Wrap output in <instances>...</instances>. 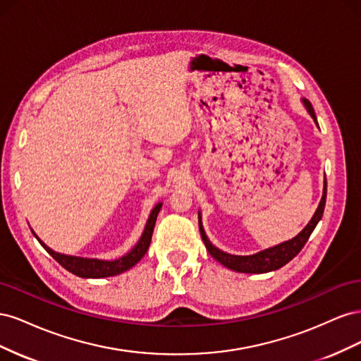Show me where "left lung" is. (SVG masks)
I'll list each match as a JSON object with an SVG mask.
<instances>
[{
	"label": "left lung",
	"mask_w": 361,
	"mask_h": 361,
	"mask_svg": "<svg viewBox=\"0 0 361 361\" xmlns=\"http://www.w3.org/2000/svg\"><path fill=\"white\" fill-rule=\"evenodd\" d=\"M302 105L305 106V110L312 116L313 122L316 123V126L319 128L318 125V118H316L314 110L312 104L307 99H301ZM325 199H326V180L324 179V190H322V199L318 204V209L314 211L313 216L310 218V221L307 223L302 231L289 241H285L281 244H277L274 247H269L267 250H262L256 255H250V256H238V255H231L226 253V251L216 248L211 241L209 238L206 236L204 228L202 224V212L199 211V228H200V235L204 243L206 250L209 251V255L220 262L221 265H224L228 269H233L236 272H245V274H264V272H269V271H276L281 267H285L288 262H290L295 256H297L301 248L304 247V244L307 243V239L310 238L312 232L314 231L316 224L319 223V220L322 218L324 214V207H325Z\"/></svg>",
	"instance_id": "left-lung-1"
}]
</instances>
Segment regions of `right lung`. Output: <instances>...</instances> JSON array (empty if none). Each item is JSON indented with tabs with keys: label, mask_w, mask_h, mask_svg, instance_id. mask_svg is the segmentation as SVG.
I'll use <instances>...</instances> for the list:
<instances>
[{
	"label": "right lung",
	"mask_w": 361,
	"mask_h": 361,
	"mask_svg": "<svg viewBox=\"0 0 361 361\" xmlns=\"http://www.w3.org/2000/svg\"><path fill=\"white\" fill-rule=\"evenodd\" d=\"M162 203H157L154 206V209L150 211V215L146 221L145 231L141 233L138 243L130 248L125 256H120L118 259L114 260H105V259H93V257H80V256H71V255H63V253H57L52 248H49L42 239L35 233V231L31 228L32 235L36 236L37 241L40 243V245L45 248L48 253L56 259L59 264L68 269L72 274L78 276L81 279H104V277H113L117 274H122V272L130 269L133 267H135L138 262L141 260L146 255V251L150 245V239H152V233H154V227L157 223V216L161 211Z\"/></svg>",
	"instance_id": "1"
}]
</instances>
